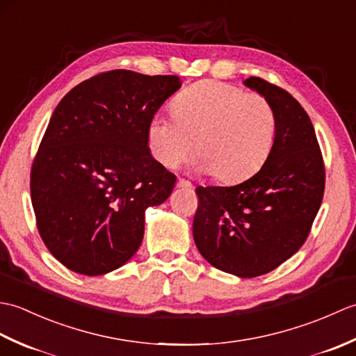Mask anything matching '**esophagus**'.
Segmentation results:
<instances>
[{
  "label": "esophagus",
  "instance_id": "obj_1",
  "mask_svg": "<svg viewBox=\"0 0 356 356\" xmlns=\"http://www.w3.org/2000/svg\"><path fill=\"white\" fill-rule=\"evenodd\" d=\"M176 185H177V188H186V190H190V188H193L191 182H188V180H185V179H179Z\"/></svg>",
  "mask_w": 356,
  "mask_h": 356
}]
</instances>
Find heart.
<instances>
[{"label": "heart", "mask_w": 356, "mask_h": 356, "mask_svg": "<svg viewBox=\"0 0 356 356\" xmlns=\"http://www.w3.org/2000/svg\"><path fill=\"white\" fill-rule=\"evenodd\" d=\"M172 122L151 120V156L174 170L193 154L195 168L222 184L245 180L261 168L275 142L277 116L270 102L236 86L202 81L174 97Z\"/></svg>", "instance_id": "1"}]
</instances>
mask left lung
Wrapping results in <instances>:
<instances>
[{
  "mask_svg": "<svg viewBox=\"0 0 356 356\" xmlns=\"http://www.w3.org/2000/svg\"><path fill=\"white\" fill-rule=\"evenodd\" d=\"M245 86L274 107V147L245 182L195 188L193 236L214 268L252 278L274 270L303 246L323 200L324 162L311 119L295 97L261 78H248Z\"/></svg>",
  "mask_w": 356,
  "mask_h": 356,
  "instance_id": "left-lung-1",
  "label": "left lung"
}]
</instances>
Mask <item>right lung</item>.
I'll return each instance as SVG.
<instances>
[{
    "instance_id": "obj_1",
    "label": "right lung",
    "mask_w": 356,
    "mask_h": 356,
    "mask_svg": "<svg viewBox=\"0 0 356 356\" xmlns=\"http://www.w3.org/2000/svg\"><path fill=\"white\" fill-rule=\"evenodd\" d=\"M180 87L171 74L111 70L72 88L53 111L30 194L44 245L65 268L104 275L139 249L145 209L176 184L151 156L147 130Z\"/></svg>"
}]
</instances>
